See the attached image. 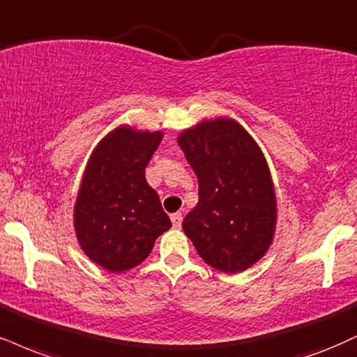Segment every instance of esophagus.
Here are the masks:
<instances>
[{
    "label": "esophagus",
    "instance_id": "esophagus-1",
    "mask_svg": "<svg viewBox=\"0 0 357 357\" xmlns=\"http://www.w3.org/2000/svg\"><path fill=\"white\" fill-rule=\"evenodd\" d=\"M171 222H173V227L179 229V227H181V222H183V214L181 213L171 214Z\"/></svg>",
    "mask_w": 357,
    "mask_h": 357
}]
</instances>
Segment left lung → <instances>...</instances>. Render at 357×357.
<instances>
[{
    "label": "left lung",
    "mask_w": 357,
    "mask_h": 357,
    "mask_svg": "<svg viewBox=\"0 0 357 357\" xmlns=\"http://www.w3.org/2000/svg\"><path fill=\"white\" fill-rule=\"evenodd\" d=\"M199 184L183 229L209 266L241 273L264 256L276 226L268 162L239 123L203 121L178 137Z\"/></svg>",
    "instance_id": "8db88e82"
}]
</instances>
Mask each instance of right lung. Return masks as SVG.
Instances as JSON below:
<instances>
[{"label": "right lung", "mask_w": 357, "mask_h": 357, "mask_svg": "<svg viewBox=\"0 0 357 357\" xmlns=\"http://www.w3.org/2000/svg\"><path fill=\"white\" fill-rule=\"evenodd\" d=\"M161 131L119 126L96 146L75 206V227L86 256L111 273H123L149 256L158 236L171 227L144 169Z\"/></svg>", "instance_id": "right-lung-1"}]
</instances>
